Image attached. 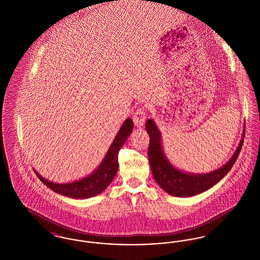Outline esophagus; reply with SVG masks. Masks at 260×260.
<instances>
[{
    "label": "esophagus",
    "mask_w": 260,
    "mask_h": 260,
    "mask_svg": "<svg viewBox=\"0 0 260 260\" xmlns=\"http://www.w3.org/2000/svg\"><path fill=\"white\" fill-rule=\"evenodd\" d=\"M133 119L136 126H142L146 120V110L144 108H138L135 113Z\"/></svg>",
    "instance_id": "esophagus-1"
}]
</instances>
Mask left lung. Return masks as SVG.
<instances>
[{
	"mask_svg": "<svg viewBox=\"0 0 260 260\" xmlns=\"http://www.w3.org/2000/svg\"><path fill=\"white\" fill-rule=\"evenodd\" d=\"M145 127L150 137L148 159L154 178L167 193L175 197L195 196L207 191L220 181L237 161L246 134V129H244L242 140L240 141L233 157L222 168L210 173L190 174L179 172L167 160L161 149L160 132L152 119H149L146 122Z\"/></svg>",
	"mask_w": 260,
	"mask_h": 260,
	"instance_id": "8db88e82",
	"label": "left lung"
}]
</instances>
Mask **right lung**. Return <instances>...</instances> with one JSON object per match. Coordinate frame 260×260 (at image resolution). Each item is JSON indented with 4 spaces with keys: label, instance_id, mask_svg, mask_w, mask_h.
<instances>
[{
    "label": "right lung",
    "instance_id": "add662e5",
    "mask_svg": "<svg viewBox=\"0 0 260 260\" xmlns=\"http://www.w3.org/2000/svg\"><path fill=\"white\" fill-rule=\"evenodd\" d=\"M134 128V122L132 119H126L121 126L119 133L115 137L113 143L108 150L104 160L100 164L99 169L84 179L78 180L73 183L58 184L53 183L42 177L34 170L38 178L52 191L61 194L63 196L76 199H87L94 197L103 192L110 184L118 172L119 161L118 154L120 149L124 146L126 138L132 134Z\"/></svg>",
    "mask_w": 260,
    "mask_h": 260
}]
</instances>
